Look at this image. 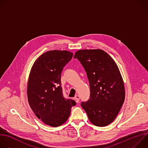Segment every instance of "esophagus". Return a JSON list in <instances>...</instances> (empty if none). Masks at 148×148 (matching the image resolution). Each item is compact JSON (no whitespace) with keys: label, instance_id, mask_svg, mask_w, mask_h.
<instances>
[{"label":"esophagus","instance_id":"1","mask_svg":"<svg viewBox=\"0 0 148 148\" xmlns=\"http://www.w3.org/2000/svg\"><path fill=\"white\" fill-rule=\"evenodd\" d=\"M74 99L75 100V101L77 103H78L79 101V96L78 95H76V96L74 97Z\"/></svg>","mask_w":148,"mask_h":148}]
</instances>
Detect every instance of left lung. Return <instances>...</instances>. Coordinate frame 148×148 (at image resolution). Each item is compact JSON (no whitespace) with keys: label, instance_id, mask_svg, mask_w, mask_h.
I'll list each match as a JSON object with an SVG mask.
<instances>
[{"label":"left lung","instance_id":"obj_1","mask_svg":"<svg viewBox=\"0 0 148 148\" xmlns=\"http://www.w3.org/2000/svg\"><path fill=\"white\" fill-rule=\"evenodd\" d=\"M77 59L86 72L90 97L81 103L89 121L98 127L112 123L125 99V89L119 69L112 58L101 49L79 50Z\"/></svg>","mask_w":148,"mask_h":148}]
</instances>
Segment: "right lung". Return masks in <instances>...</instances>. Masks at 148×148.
I'll return each instance as SVG.
<instances>
[{
  "label": "right lung",
  "instance_id": "1",
  "mask_svg": "<svg viewBox=\"0 0 148 148\" xmlns=\"http://www.w3.org/2000/svg\"><path fill=\"white\" fill-rule=\"evenodd\" d=\"M73 55L66 51H48L37 59L31 69L28 103L36 116L46 125L58 127L64 123L76 105L74 100L64 97L61 86L62 72Z\"/></svg>",
  "mask_w": 148,
  "mask_h": 148
}]
</instances>
